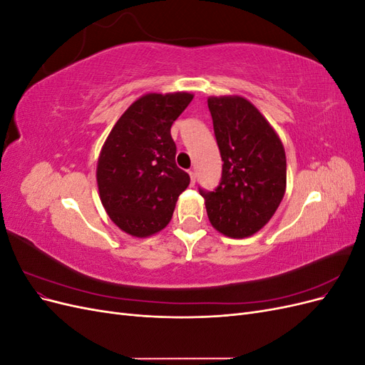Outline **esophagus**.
<instances>
[{
	"label": "esophagus",
	"instance_id": "34e87169",
	"mask_svg": "<svg viewBox=\"0 0 365 365\" xmlns=\"http://www.w3.org/2000/svg\"><path fill=\"white\" fill-rule=\"evenodd\" d=\"M189 175H190L192 184H195V181H196V172H195V170H189Z\"/></svg>",
	"mask_w": 365,
	"mask_h": 365
}]
</instances>
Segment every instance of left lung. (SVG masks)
Returning <instances> with one entry per match:
<instances>
[{
  "label": "left lung",
  "mask_w": 365,
  "mask_h": 365,
  "mask_svg": "<svg viewBox=\"0 0 365 365\" xmlns=\"http://www.w3.org/2000/svg\"><path fill=\"white\" fill-rule=\"evenodd\" d=\"M222 176L213 192L200 187L212 225L248 237L268 222L286 189V157L279 135L247 98L210 97Z\"/></svg>",
  "instance_id": "8db88e82"
}]
</instances>
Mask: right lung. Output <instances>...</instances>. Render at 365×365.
Segmentation results:
<instances>
[{"label":"right lung","instance_id":"add662e5","mask_svg":"<svg viewBox=\"0 0 365 365\" xmlns=\"http://www.w3.org/2000/svg\"><path fill=\"white\" fill-rule=\"evenodd\" d=\"M189 93L146 94L118 118L97 163L101 200L125 233L146 237L172 219L190 176L175 163L173 121L189 106Z\"/></svg>","mask_w":365,"mask_h":365}]
</instances>
